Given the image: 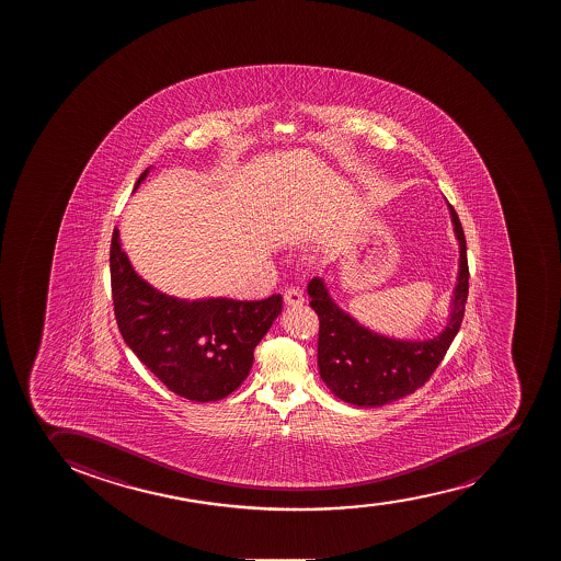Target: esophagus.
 I'll return each mask as SVG.
<instances>
[{
    "mask_svg": "<svg viewBox=\"0 0 561 561\" xmlns=\"http://www.w3.org/2000/svg\"><path fill=\"white\" fill-rule=\"evenodd\" d=\"M284 300L287 306H301L304 301H306V298H304V295H301V290L298 289V287H287V289L284 290Z\"/></svg>",
    "mask_w": 561,
    "mask_h": 561,
    "instance_id": "1",
    "label": "esophagus"
}]
</instances>
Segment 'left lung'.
<instances>
[{
	"label": "left lung",
	"mask_w": 561,
	"mask_h": 561,
	"mask_svg": "<svg viewBox=\"0 0 561 561\" xmlns=\"http://www.w3.org/2000/svg\"><path fill=\"white\" fill-rule=\"evenodd\" d=\"M455 233L459 239L460 263L451 318L443 333L426 342H404L375 334L345 314L329 298L320 277L309 282V306L320 320L318 367L320 377L334 397L347 404L375 408L415 393L430 380L446 351L459 333L468 300V257L465 230L449 205Z\"/></svg>",
	"instance_id": "obj_1"
}]
</instances>
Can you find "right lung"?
Returning <instances> with one entry per match:
<instances>
[{"mask_svg":"<svg viewBox=\"0 0 561 561\" xmlns=\"http://www.w3.org/2000/svg\"><path fill=\"white\" fill-rule=\"evenodd\" d=\"M110 271L124 342L170 391L192 402H216L236 391L250 373L255 345L282 312V295L255 301H184L161 295L135 274L117 228Z\"/></svg>","mask_w":561,"mask_h":561,"instance_id":"right-lung-1","label":"right lung"}]
</instances>
